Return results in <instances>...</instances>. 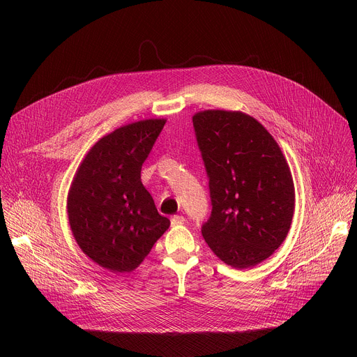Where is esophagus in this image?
<instances>
[{
  "label": "esophagus",
  "mask_w": 357,
  "mask_h": 357,
  "mask_svg": "<svg viewBox=\"0 0 357 357\" xmlns=\"http://www.w3.org/2000/svg\"><path fill=\"white\" fill-rule=\"evenodd\" d=\"M183 223H185V218L183 216L176 215V216H172V219H171V225L172 226H181Z\"/></svg>",
  "instance_id": "1"
}]
</instances>
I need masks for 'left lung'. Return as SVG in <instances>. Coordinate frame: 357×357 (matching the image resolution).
Instances as JSON below:
<instances>
[{
	"label": "left lung",
	"instance_id": "left-lung-1",
	"mask_svg": "<svg viewBox=\"0 0 357 357\" xmlns=\"http://www.w3.org/2000/svg\"><path fill=\"white\" fill-rule=\"evenodd\" d=\"M192 120L212 199L202 236L227 266H257L292 223L295 189L287 160L264 126L243 112L205 110Z\"/></svg>",
	"mask_w": 357,
	"mask_h": 357
}]
</instances>
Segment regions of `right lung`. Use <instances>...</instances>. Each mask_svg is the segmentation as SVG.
Returning <instances> with one entry per match:
<instances>
[{
    "label": "right lung",
    "mask_w": 357,
    "mask_h": 357,
    "mask_svg": "<svg viewBox=\"0 0 357 357\" xmlns=\"http://www.w3.org/2000/svg\"><path fill=\"white\" fill-rule=\"evenodd\" d=\"M165 123L141 120L101 137L72 181L73 237L90 260L114 274L134 271L171 225L141 182V167Z\"/></svg>",
    "instance_id": "obj_1"
}]
</instances>
